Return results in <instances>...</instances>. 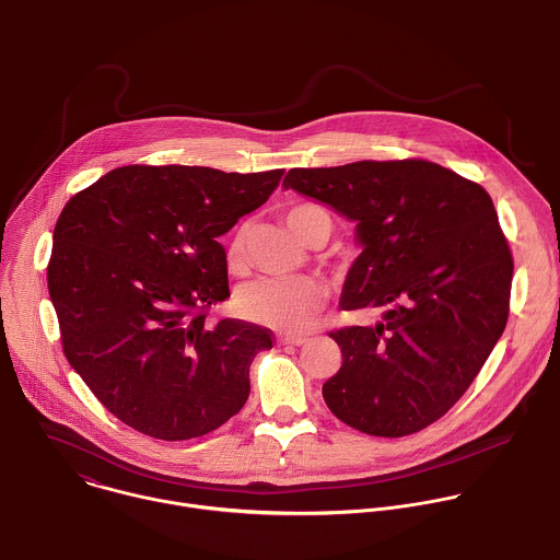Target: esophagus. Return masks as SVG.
Returning <instances> with one entry per match:
<instances>
[{
    "mask_svg": "<svg viewBox=\"0 0 560 560\" xmlns=\"http://www.w3.org/2000/svg\"><path fill=\"white\" fill-rule=\"evenodd\" d=\"M305 342L303 336H281L279 338V345H294V347H301Z\"/></svg>",
    "mask_w": 560,
    "mask_h": 560,
    "instance_id": "34e87169",
    "label": "esophagus"
}]
</instances>
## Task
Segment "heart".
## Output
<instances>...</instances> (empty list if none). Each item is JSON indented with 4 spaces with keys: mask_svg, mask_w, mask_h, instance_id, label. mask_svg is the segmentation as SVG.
Listing matches in <instances>:
<instances>
[{
    "mask_svg": "<svg viewBox=\"0 0 560 560\" xmlns=\"http://www.w3.org/2000/svg\"><path fill=\"white\" fill-rule=\"evenodd\" d=\"M325 213L316 205H296L285 213L288 226L305 242L314 215ZM250 226L237 224L226 246V266L231 272H242L248 261ZM327 301V288L314 277L294 279H257L237 292V310L244 318L268 325L279 331H303Z\"/></svg>",
    "mask_w": 560,
    "mask_h": 560,
    "instance_id": "obj_1",
    "label": "heart"
}]
</instances>
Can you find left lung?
Returning <instances> with one entry per match:
<instances>
[{
    "label": "left lung",
    "instance_id": "8db88e82",
    "mask_svg": "<svg viewBox=\"0 0 560 560\" xmlns=\"http://www.w3.org/2000/svg\"><path fill=\"white\" fill-rule=\"evenodd\" d=\"M283 185L358 222L364 250L340 305L382 312L329 334L342 366L325 404L371 436L421 432L467 393L509 320L515 266L491 196L423 159L294 167Z\"/></svg>",
    "mask_w": 560,
    "mask_h": 560
}]
</instances>
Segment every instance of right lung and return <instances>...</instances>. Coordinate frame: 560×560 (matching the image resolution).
I'll return each mask as SVG.
<instances>
[{
	"label": "right lung",
	"mask_w": 560,
	"mask_h": 560,
	"mask_svg": "<svg viewBox=\"0 0 560 560\" xmlns=\"http://www.w3.org/2000/svg\"><path fill=\"white\" fill-rule=\"evenodd\" d=\"M281 176L124 165L62 207L47 264L62 351L121 423L187 441L244 408L250 362L272 349V331L207 320L231 296L218 237L261 207Z\"/></svg>",
	"instance_id": "right-lung-1"
}]
</instances>
